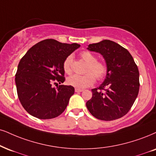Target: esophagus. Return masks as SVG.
Listing matches in <instances>:
<instances>
[{
  "label": "esophagus",
  "mask_w": 156,
  "mask_h": 156,
  "mask_svg": "<svg viewBox=\"0 0 156 156\" xmlns=\"http://www.w3.org/2000/svg\"><path fill=\"white\" fill-rule=\"evenodd\" d=\"M83 91L82 89H79V88H75V92L76 93H81V92Z\"/></svg>",
  "instance_id": "1"
}]
</instances>
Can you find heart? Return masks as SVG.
<instances>
[{
	"label": "heart",
	"instance_id": "heart-1",
	"mask_svg": "<svg viewBox=\"0 0 156 156\" xmlns=\"http://www.w3.org/2000/svg\"><path fill=\"white\" fill-rule=\"evenodd\" d=\"M80 56L87 63L84 75L75 74L67 79V83L79 89L87 87L95 83L97 80H103L108 74V66L104 62L98 61L97 57L90 51H83L80 53ZM72 55L66 58L63 63V70L66 74H70L72 72Z\"/></svg>",
	"mask_w": 156,
	"mask_h": 156
}]
</instances>
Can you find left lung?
<instances>
[{
	"label": "left lung",
	"mask_w": 156,
	"mask_h": 156,
	"mask_svg": "<svg viewBox=\"0 0 156 156\" xmlns=\"http://www.w3.org/2000/svg\"><path fill=\"white\" fill-rule=\"evenodd\" d=\"M87 49L103 55L108 74L100 87L92 90L93 96L86 103V106L100 120L122 118L131 109L139 93L137 64L127 50L111 40L90 44Z\"/></svg>",
	"instance_id": "left-lung-1"
}]
</instances>
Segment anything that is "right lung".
<instances>
[{
    "label": "right lung",
    "instance_id": "right-lung-1",
    "mask_svg": "<svg viewBox=\"0 0 156 156\" xmlns=\"http://www.w3.org/2000/svg\"><path fill=\"white\" fill-rule=\"evenodd\" d=\"M80 47L76 43L46 39L32 46L22 58L15 82L21 104L30 115L50 119L64 111L74 88L61 84L55 88L52 84L65 81L63 61Z\"/></svg>",
    "mask_w": 156,
    "mask_h": 156
}]
</instances>
